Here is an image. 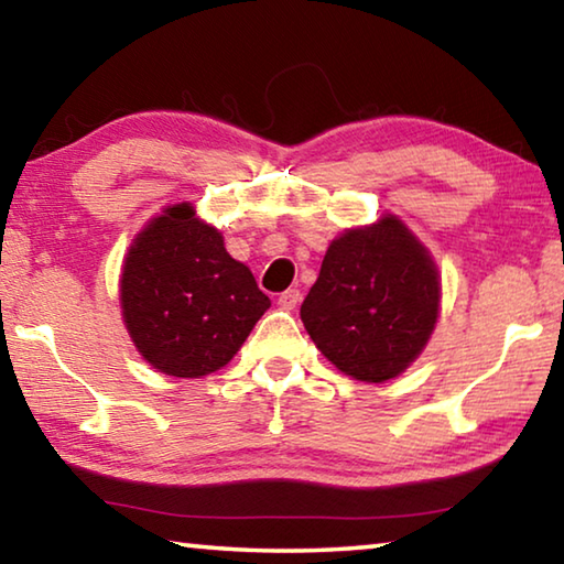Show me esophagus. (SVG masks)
<instances>
[{
  "instance_id": "34e87169",
  "label": "esophagus",
  "mask_w": 564,
  "mask_h": 564,
  "mask_svg": "<svg viewBox=\"0 0 564 564\" xmlns=\"http://www.w3.org/2000/svg\"><path fill=\"white\" fill-rule=\"evenodd\" d=\"M299 301H301V293L295 291V289H289V291H283L279 295V305H281L283 311H293L295 305H299Z\"/></svg>"
}]
</instances>
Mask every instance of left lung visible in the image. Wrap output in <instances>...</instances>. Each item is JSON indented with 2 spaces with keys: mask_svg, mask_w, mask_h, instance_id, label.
Listing matches in <instances>:
<instances>
[{
  "mask_svg": "<svg viewBox=\"0 0 564 564\" xmlns=\"http://www.w3.org/2000/svg\"><path fill=\"white\" fill-rule=\"evenodd\" d=\"M441 316V273L393 214L333 238L301 305L316 348L340 373L386 383L413 362Z\"/></svg>",
  "mask_w": 564,
  "mask_h": 564,
  "instance_id": "obj_1",
  "label": "left lung"
}]
</instances>
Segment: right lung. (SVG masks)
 <instances>
[{
  "label": "right lung",
  "mask_w": 564,
  "mask_h": 564,
  "mask_svg": "<svg viewBox=\"0 0 564 564\" xmlns=\"http://www.w3.org/2000/svg\"><path fill=\"white\" fill-rule=\"evenodd\" d=\"M121 318L159 373H216L269 311L248 265L188 202L171 204L133 236L119 279Z\"/></svg>",
  "instance_id": "add662e5"
}]
</instances>
